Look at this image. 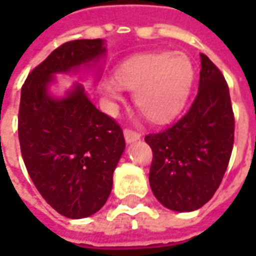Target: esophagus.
Listing matches in <instances>:
<instances>
[{
	"label": "esophagus",
	"instance_id": "esophagus-1",
	"mask_svg": "<svg viewBox=\"0 0 256 256\" xmlns=\"http://www.w3.org/2000/svg\"><path fill=\"white\" fill-rule=\"evenodd\" d=\"M123 134H124V140L128 141V142H134V141H137L141 137V134L138 132H136L133 128H124L123 130Z\"/></svg>",
	"mask_w": 256,
	"mask_h": 256
}]
</instances>
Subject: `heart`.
I'll list each match as a JSON object with an SVG mask.
<instances>
[{
    "label": "heart",
    "instance_id": "b5f03b06",
    "mask_svg": "<svg viewBox=\"0 0 256 256\" xmlns=\"http://www.w3.org/2000/svg\"><path fill=\"white\" fill-rule=\"evenodd\" d=\"M114 79L123 89L133 92V101L148 120L163 123L182 110L193 82V66L186 54L146 53L128 58L114 72ZM112 98L119 90L106 84Z\"/></svg>",
    "mask_w": 256,
    "mask_h": 256
}]
</instances>
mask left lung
<instances>
[{"label": "left lung", "mask_w": 256, "mask_h": 256, "mask_svg": "<svg viewBox=\"0 0 256 256\" xmlns=\"http://www.w3.org/2000/svg\"><path fill=\"white\" fill-rule=\"evenodd\" d=\"M198 92L188 112L159 133L145 136L154 159L150 185L164 207L188 212L220 188L234 142V114L224 75L206 54Z\"/></svg>", "instance_id": "left-lung-1"}]
</instances>
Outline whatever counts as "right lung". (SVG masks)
I'll return each mask as SVG.
<instances>
[{"mask_svg":"<svg viewBox=\"0 0 256 256\" xmlns=\"http://www.w3.org/2000/svg\"><path fill=\"white\" fill-rule=\"evenodd\" d=\"M104 52L98 38L66 42L22 86L18 132L26 168L46 203L74 220L106 204L126 144L122 128L93 106L82 86L56 100L48 84L53 74L68 72Z\"/></svg>","mask_w":256,"mask_h":256,"instance_id":"add662e5","label":"right lung"}]
</instances>
